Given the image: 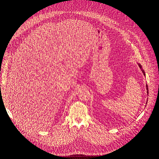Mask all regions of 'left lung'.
<instances>
[{
    "label": "left lung",
    "mask_w": 159,
    "mask_h": 159,
    "mask_svg": "<svg viewBox=\"0 0 159 159\" xmlns=\"http://www.w3.org/2000/svg\"><path fill=\"white\" fill-rule=\"evenodd\" d=\"M139 67H140V68L142 70V71H143V74L145 75V71H144V70L142 69V66H141V65H140V64H139ZM146 88H147V94H148V85H146Z\"/></svg>",
    "instance_id": "8db88e82"
}]
</instances>
